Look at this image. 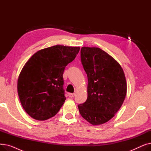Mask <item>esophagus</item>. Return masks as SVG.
I'll return each instance as SVG.
<instances>
[{
	"mask_svg": "<svg viewBox=\"0 0 151 151\" xmlns=\"http://www.w3.org/2000/svg\"><path fill=\"white\" fill-rule=\"evenodd\" d=\"M75 96V93H68V97L70 98H73Z\"/></svg>",
	"mask_w": 151,
	"mask_h": 151,
	"instance_id": "esophagus-1",
	"label": "esophagus"
}]
</instances>
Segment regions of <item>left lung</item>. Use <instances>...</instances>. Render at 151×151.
Returning a JSON list of instances; mask_svg holds the SVG:
<instances>
[{
  "label": "left lung",
  "mask_w": 151,
  "mask_h": 151,
  "mask_svg": "<svg viewBox=\"0 0 151 151\" xmlns=\"http://www.w3.org/2000/svg\"><path fill=\"white\" fill-rule=\"evenodd\" d=\"M81 59L88 76V99L78 109L93 125L109 121L121 108L127 86L124 70L112 56L97 47H81Z\"/></svg>",
  "instance_id": "8db88e82"
}]
</instances>
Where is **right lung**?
Here are the masks:
<instances>
[{"mask_svg":"<svg viewBox=\"0 0 151 151\" xmlns=\"http://www.w3.org/2000/svg\"><path fill=\"white\" fill-rule=\"evenodd\" d=\"M80 49L57 45L39 50L25 63L17 88L21 105L31 117L45 121L58 113L66 100L63 71Z\"/></svg>","mask_w":151,"mask_h":151,"instance_id":"right-lung-1","label":"right lung"}]
</instances>
